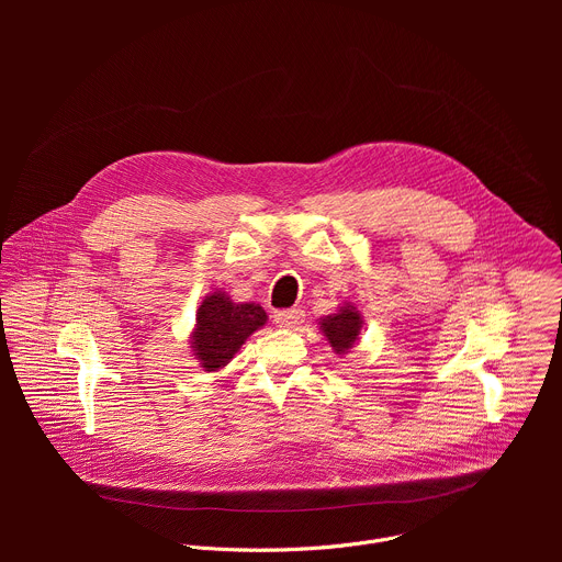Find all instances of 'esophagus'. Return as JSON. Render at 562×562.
I'll return each instance as SVG.
<instances>
[{
  "label": "esophagus",
  "instance_id": "obj_1",
  "mask_svg": "<svg viewBox=\"0 0 562 562\" xmlns=\"http://www.w3.org/2000/svg\"><path fill=\"white\" fill-rule=\"evenodd\" d=\"M302 317H304V313L300 308H280L273 313L276 325L282 329H293V327L302 325Z\"/></svg>",
  "mask_w": 562,
  "mask_h": 562
}]
</instances>
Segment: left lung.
Returning <instances> with one entry per match:
<instances>
[{
	"label": "left lung",
	"mask_w": 562,
	"mask_h": 562,
	"mask_svg": "<svg viewBox=\"0 0 562 562\" xmlns=\"http://www.w3.org/2000/svg\"><path fill=\"white\" fill-rule=\"evenodd\" d=\"M360 329H362V315L353 304H345L340 306L338 313L319 319V331L325 334V338L329 340L336 353H347L356 345Z\"/></svg>",
	"instance_id": "left-lung-1"
}]
</instances>
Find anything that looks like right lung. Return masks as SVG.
I'll return each mask as SVG.
<instances>
[{"label": "right lung", "instance_id": "obj_1", "mask_svg": "<svg viewBox=\"0 0 562 562\" xmlns=\"http://www.w3.org/2000/svg\"><path fill=\"white\" fill-rule=\"evenodd\" d=\"M267 325V311L254 302H233L224 291L209 293L195 315L191 349L204 371L226 367L247 338Z\"/></svg>", "mask_w": 562, "mask_h": 562}]
</instances>
